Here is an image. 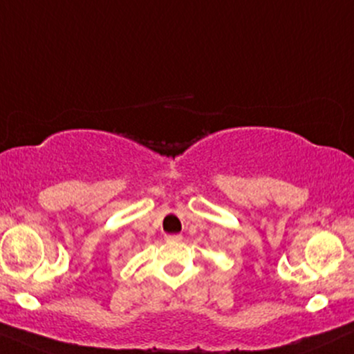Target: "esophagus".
Wrapping results in <instances>:
<instances>
[{
    "mask_svg": "<svg viewBox=\"0 0 354 354\" xmlns=\"http://www.w3.org/2000/svg\"><path fill=\"white\" fill-rule=\"evenodd\" d=\"M165 239L168 243H180L181 239H183V236H181V234H166Z\"/></svg>",
    "mask_w": 354,
    "mask_h": 354,
    "instance_id": "1",
    "label": "esophagus"
}]
</instances>
